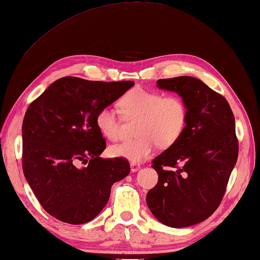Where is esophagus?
Masks as SVG:
<instances>
[{"mask_svg": "<svg viewBox=\"0 0 260 260\" xmlns=\"http://www.w3.org/2000/svg\"><path fill=\"white\" fill-rule=\"evenodd\" d=\"M140 168H141L140 164H136V162H131V171L133 173L140 171Z\"/></svg>", "mask_w": 260, "mask_h": 260, "instance_id": "34e87169", "label": "esophagus"}]
</instances>
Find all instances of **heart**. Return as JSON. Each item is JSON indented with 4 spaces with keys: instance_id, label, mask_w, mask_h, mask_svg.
I'll return each instance as SVG.
<instances>
[{
    "instance_id": "b5f03b06",
    "label": "heart",
    "mask_w": 260,
    "mask_h": 260,
    "mask_svg": "<svg viewBox=\"0 0 260 260\" xmlns=\"http://www.w3.org/2000/svg\"><path fill=\"white\" fill-rule=\"evenodd\" d=\"M119 108L125 119H137L135 140L112 145L111 155L133 162H142L152 156L158 145L170 147L176 143L186 128L188 112L182 98L156 90L136 87L120 99ZM96 126L110 141L122 136V123L111 107H103L96 114Z\"/></svg>"
}]
</instances>
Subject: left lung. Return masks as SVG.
I'll list each match as a JSON object with an SVG mask.
<instances>
[{"instance_id": "1", "label": "left lung", "mask_w": 260, "mask_h": 260, "mask_svg": "<svg viewBox=\"0 0 260 260\" xmlns=\"http://www.w3.org/2000/svg\"><path fill=\"white\" fill-rule=\"evenodd\" d=\"M157 87L183 99L188 119L179 140L154 158L158 183L146 203L161 224L188 227L207 219L224 197L238 157L235 117L224 96L198 78L158 80Z\"/></svg>"}]
</instances>
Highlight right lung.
Wrapping results in <instances>:
<instances>
[{
	"mask_svg": "<svg viewBox=\"0 0 260 260\" xmlns=\"http://www.w3.org/2000/svg\"><path fill=\"white\" fill-rule=\"evenodd\" d=\"M133 85L66 76L28 106L22 125L23 173L56 219L73 225L92 220L107 204L112 185L129 174L128 160L100 156L106 142L95 118ZM80 161L87 166L78 168Z\"/></svg>",
	"mask_w": 260,
	"mask_h": 260,
	"instance_id": "add662e5",
	"label": "right lung"
}]
</instances>
